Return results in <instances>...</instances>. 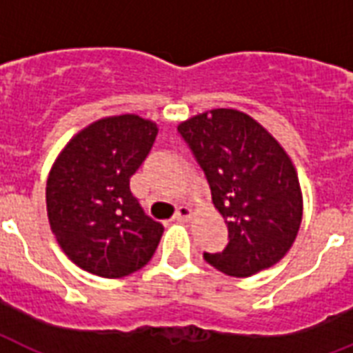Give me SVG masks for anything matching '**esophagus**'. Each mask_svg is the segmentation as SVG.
Listing matches in <instances>:
<instances>
[{"label":"esophagus","instance_id":"1","mask_svg":"<svg viewBox=\"0 0 353 353\" xmlns=\"http://www.w3.org/2000/svg\"><path fill=\"white\" fill-rule=\"evenodd\" d=\"M192 216V209L187 207V205H181V207H177L176 210V218L177 220H188Z\"/></svg>","mask_w":353,"mask_h":353}]
</instances>
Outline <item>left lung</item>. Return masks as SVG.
Wrapping results in <instances>:
<instances>
[{"instance_id": "left-lung-1", "label": "left lung", "mask_w": 353, "mask_h": 353, "mask_svg": "<svg viewBox=\"0 0 353 353\" xmlns=\"http://www.w3.org/2000/svg\"><path fill=\"white\" fill-rule=\"evenodd\" d=\"M203 168L212 203L229 229L221 252L205 260L229 276H251L280 262L302 221V190L282 144L232 108L199 113L177 126Z\"/></svg>"}]
</instances>
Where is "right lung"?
<instances>
[{"label":"right lung","instance_id":"right-lung-1","mask_svg":"<svg viewBox=\"0 0 353 353\" xmlns=\"http://www.w3.org/2000/svg\"><path fill=\"white\" fill-rule=\"evenodd\" d=\"M157 124L135 113L104 117L80 130L47 177V218L73 263L121 279L154 256L165 227L144 214L130 177L146 159Z\"/></svg>","mask_w":353,"mask_h":353}]
</instances>
